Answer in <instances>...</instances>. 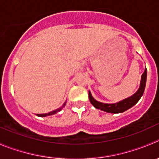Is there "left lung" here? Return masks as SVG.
<instances>
[{"label": "left lung", "instance_id": "left-lung-1", "mask_svg": "<svg viewBox=\"0 0 159 159\" xmlns=\"http://www.w3.org/2000/svg\"><path fill=\"white\" fill-rule=\"evenodd\" d=\"M146 81H147V69L145 67L144 72L142 74L141 79H140V84L139 89L135 93L132 95V96L129 97V98L123 99L122 101L116 102V103L112 104H108V103H102L100 101H97L92 96L91 93L89 90V98H90V103L93 105L95 108L101 110V111H106L108 113H122L123 111H126L129 108H132L133 106L136 105L140 99V98L143 95V92H144L145 86H146Z\"/></svg>", "mask_w": 159, "mask_h": 159}]
</instances>
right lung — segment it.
I'll list each match as a JSON object with an SVG mask.
<instances>
[{
    "label": "right lung",
    "instance_id": "right-lung-1",
    "mask_svg": "<svg viewBox=\"0 0 159 159\" xmlns=\"http://www.w3.org/2000/svg\"><path fill=\"white\" fill-rule=\"evenodd\" d=\"M66 101L65 102L64 104H63V105L61 107H60L59 108H58V109L56 110H54V111H51V112H48V113H45V114H37V116H40V117H45V116H51V115H54L55 114V113L58 112V111H61V109H62L63 108L65 107V105H66Z\"/></svg>",
    "mask_w": 159,
    "mask_h": 159
}]
</instances>
